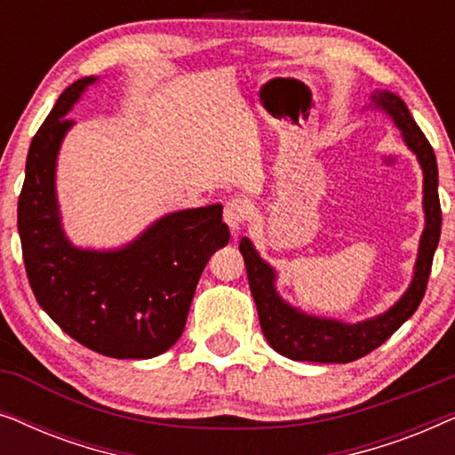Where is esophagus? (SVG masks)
I'll return each mask as SVG.
<instances>
[{
	"mask_svg": "<svg viewBox=\"0 0 455 455\" xmlns=\"http://www.w3.org/2000/svg\"><path fill=\"white\" fill-rule=\"evenodd\" d=\"M223 220H226L229 232L235 238L242 226H244V221L248 220V203L244 198H232V201H228L226 209H223Z\"/></svg>",
	"mask_w": 455,
	"mask_h": 455,
	"instance_id": "34e87169",
	"label": "esophagus"
}]
</instances>
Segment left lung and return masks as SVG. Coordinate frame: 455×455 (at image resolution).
Instances as JSON below:
<instances>
[{
	"instance_id": "8db88e82",
	"label": "left lung",
	"mask_w": 455,
	"mask_h": 455,
	"mask_svg": "<svg viewBox=\"0 0 455 455\" xmlns=\"http://www.w3.org/2000/svg\"><path fill=\"white\" fill-rule=\"evenodd\" d=\"M381 111L400 130L403 145L419 161L422 170V211L425 228L419 240V252L408 288L387 310L369 319L347 323L331 316L307 313L294 307L277 290V271L260 257L251 238L240 240V252L244 257L248 285L257 304L259 323L265 339L282 356L307 363H352L375 350L395 333L410 316L416 313L425 296L433 254L437 251L441 235V207H439V172L433 147L416 126L408 105L391 91L371 92L369 105L363 111Z\"/></svg>"
}]
</instances>
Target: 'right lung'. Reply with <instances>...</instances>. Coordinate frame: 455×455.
<instances>
[{
  "instance_id": "right-lung-1",
  "label": "right lung",
  "mask_w": 455,
  "mask_h": 455,
  "mask_svg": "<svg viewBox=\"0 0 455 455\" xmlns=\"http://www.w3.org/2000/svg\"><path fill=\"white\" fill-rule=\"evenodd\" d=\"M99 76L72 83L30 142L18 198V234L30 288L64 331L109 358L147 360L170 350L211 254L229 242L221 204L173 211L116 248L76 246L61 220L55 172L68 114Z\"/></svg>"
}]
</instances>
